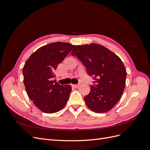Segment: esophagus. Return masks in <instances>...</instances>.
<instances>
[{
    "instance_id": "esophagus-1",
    "label": "esophagus",
    "mask_w": 150,
    "mask_h": 150,
    "mask_svg": "<svg viewBox=\"0 0 150 150\" xmlns=\"http://www.w3.org/2000/svg\"><path fill=\"white\" fill-rule=\"evenodd\" d=\"M79 84H72V87H73L74 88H78L79 87Z\"/></svg>"
}]
</instances>
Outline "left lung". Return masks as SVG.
Segmentation results:
<instances>
[{"label": "left lung", "mask_w": 150, "mask_h": 150, "mask_svg": "<svg viewBox=\"0 0 150 150\" xmlns=\"http://www.w3.org/2000/svg\"><path fill=\"white\" fill-rule=\"evenodd\" d=\"M83 62L94 85L84 101L91 110L98 113L111 110L118 103L126 84V70L121 59L101 45L76 46L71 52Z\"/></svg>", "instance_id": "left-lung-1"}]
</instances>
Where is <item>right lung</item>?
I'll return each mask as SVG.
<instances>
[{"label": "right lung", "instance_id": "add662e5", "mask_svg": "<svg viewBox=\"0 0 150 150\" xmlns=\"http://www.w3.org/2000/svg\"><path fill=\"white\" fill-rule=\"evenodd\" d=\"M75 46L57 42L39 48L26 61L22 72L27 94L34 105L46 113L56 112L65 106L72 88L52 78L54 71Z\"/></svg>", "mask_w": 150, "mask_h": 150}]
</instances>
